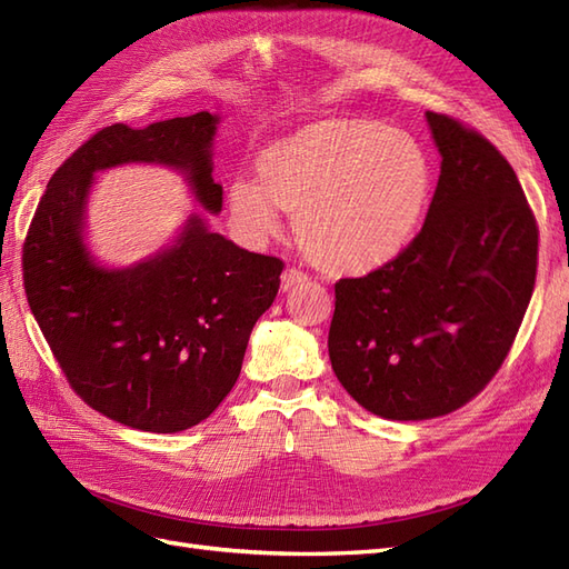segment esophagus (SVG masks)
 I'll list each match as a JSON object with an SVG mask.
<instances>
[{"label": "esophagus", "instance_id": "1", "mask_svg": "<svg viewBox=\"0 0 569 569\" xmlns=\"http://www.w3.org/2000/svg\"><path fill=\"white\" fill-rule=\"evenodd\" d=\"M303 282H308V274L303 270H299V268H287L282 272V289L284 291L291 289V287H297V284H303Z\"/></svg>", "mask_w": 569, "mask_h": 569}]
</instances>
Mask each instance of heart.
Instances as JSON below:
<instances>
[{
    "mask_svg": "<svg viewBox=\"0 0 569 569\" xmlns=\"http://www.w3.org/2000/svg\"><path fill=\"white\" fill-rule=\"evenodd\" d=\"M261 182L237 178V230L266 242L295 216L301 247L332 272L389 263L416 234L432 194V163L416 137L370 118H325L258 157Z\"/></svg>",
    "mask_w": 569,
    "mask_h": 569,
    "instance_id": "obj_1",
    "label": "heart"
}]
</instances>
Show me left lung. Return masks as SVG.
I'll return each mask as SVG.
<instances>
[{
  "label": "left lung",
  "mask_w": 569,
  "mask_h": 569,
  "mask_svg": "<svg viewBox=\"0 0 569 569\" xmlns=\"http://www.w3.org/2000/svg\"><path fill=\"white\" fill-rule=\"evenodd\" d=\"M441 176L416 239L335 284L332 370L387 420L453 412L485 389L537 280L539 228L512 166L485 134L427 111Z\"/></svg>",
  "instance_id": "1"
}]
</instances>
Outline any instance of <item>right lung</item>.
<instances>
[{
    "label": "right lung",
    "mask_w": 569,
    "mask_h": 569,
    "mask_svg": "<svg viewBox=\"0 0 569 569\" xmlns=\"http://www.w3.org/2000/svg\"><path fill=\"white\" fill-rule=\"evenodd\" d=\"M216 126L199 111L144 130H99L51 176L23 244L30 311L68 385L101 416L142 432H182L220 406L284 263L189 216L170 249L132 268H101L82 242L84 203L97 170L161 163L182 170L197 201L218 213Z\"/></svg>",
    "instance_id": "obj_1"
}]
</instances>
